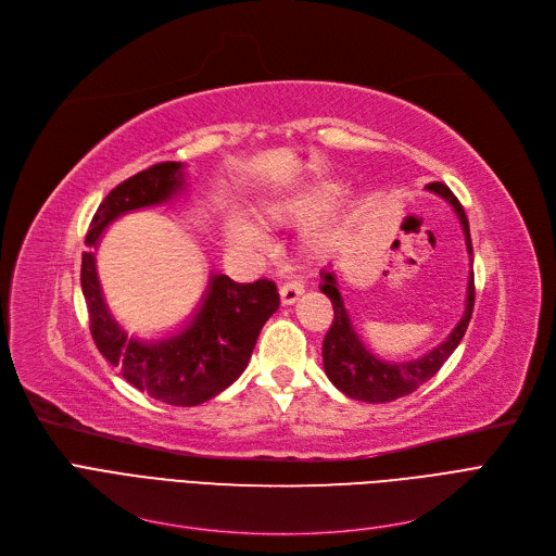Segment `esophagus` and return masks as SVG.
I'll return each mask as SVG.
<instances>
[{
	"instance_id": "obj_1",
	"label": "esophagus",
	"mask_w": 556,
	"mask_h": 556,
	"mask_svg": "<svg viewBox=\"0 0 556 556\" xmlns=\"http://www.w3.org/2000/svg\"><path fill=\"white\" fill-rule=\"evenodd\" d=\"M302 293H304V281H300V279L288 281V283H283V286L279 288V298H281V304H283V306L295 304Z\"/></svg>"
}]
</instances>
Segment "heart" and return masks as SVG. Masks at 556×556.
Wrapping results in <instances>:
<instances>
[{
	"instance_id": "b5f03b06",
	"label": "heart",
	"mask_w": 556,
	"mask_h": 556,
	"mask_svg": "<svg viewBox=\"0 0 556 556\" xmlns=\"http://www.w3.org/2000/svg\"><path fill=\"white\" fill-rule=\"evenodd\" d=\"M338 193V187L331 182H306L293 191H283L275 195L261 198L254 204V212L266 220H307L302 231V250L317 258L331 252L344 237L352 218L346 212L327 210ZM225 239L229 248L239 252H258L266 248L263 231L239 214H229L225 218Z\"/></svg>"
}]
</instances>
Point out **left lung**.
<instances>
[{
    "label": "left lung",
    "mask_w": 556,
    "mask_h": 556,
    "mask_svg": "<svg viewBox=\"0 0 556 556\" xmlns=\"http://www.w3.org/2000/svg\"><path fill=\"white\" fill-rule=\"evenodd\" d=\"M426 189L430 193L444 198L453 207L462 225L466 252H469V261H471L469 281H466L464 313L457 319V325L451 329V333L446 336V340L432 346L424 356L413 361H401V363L383 361L376 354H371V349L356 333L352 315H349V311L344 308L336 273L331 268L319 273V277H323L319 290H323L333 304V325L323 342L325 371L329 376V381L349 399L365 401V403H388L405 394H413L417 388H421L428 381V378H432L437 371H440V367L448 361V356L462 342L466 327L471 323L476 288H473V245H471L469 220H466L459 200L453 195V191L446 185L430 182L426 185Z\"/></svg>",
    "instance_id": "1"
}]
</instances>
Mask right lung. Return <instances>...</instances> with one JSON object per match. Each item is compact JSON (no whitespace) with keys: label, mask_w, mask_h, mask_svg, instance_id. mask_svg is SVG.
I'll list each match as a JSON object with an SVG mask.
<instances>
[{"label":"right lung","mask_w":556,"mask_h":556,"mask_svg":"<svg viewBox=\"0 0 556 556\" xmlns=\"http://www.w3.org/2000/svg\"><path fill=\"white\" fill-rule=\"evenodd\" d=\"M187 164L164 162L112 189L92 218L83 254L80 286L90 311V331L103 358L126 381L168 405H200L227 390L245 371L256 338L279 308L268 279L231 281L212 273L189 319L162 338H137L116 323L97 273V250L105 229L126 214L162 207L187 193Z\"/></svg>","instance_id":"right-lung-1"}]
</instances>
